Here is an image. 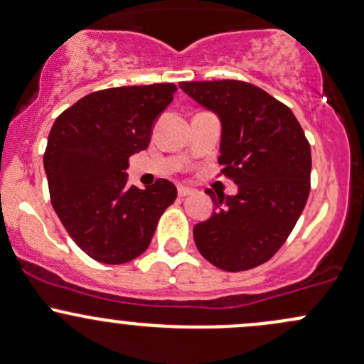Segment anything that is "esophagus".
I'll return each mask as SVG.
<instances>
[{
    "label": "esophagus",
    "mask_w": 364,
    "mask_h": 364,
    "mask_svg": "<svg viewBox=\"0 0 364 364\" xmlns=\"http://www.w3.org/2000/svg\"><path fill=\"white\" fill-rule=\"evenodd\" d=\"M191 194H194V189H191V187H183V186L178 187V196L181 198L191 196Z\"/></svg>",
    "instance_id": "esophagus-1"
}]
</instances>
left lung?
Returning a JSON list of instances; mask_svg holds the SVG:
<instances>
[{
  "label": "left lung",
  "instance_id": "8db88e82",
  "mask_svg": "<svg viewBox=\"0 0 364 364\" xmlns=\"http://www.w3.org/2000/svg\"><path fill=\"white\" fill-rule=\"evenodd\" d=\"M181 88L220 119L222 173L236 196H215L212 217L194 225L203 257L222 271L271 259L295 228L311 191V146L290 107L236 80L183 81Z\"/></svg>",
  "mask_w": 364,
  "mask_h": 364
}]
</instances>
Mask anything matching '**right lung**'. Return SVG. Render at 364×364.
I'll return each mask as SVG.
<instances>
[{
	"label": "right lung",
	"instance_id": "obj_1",
	"mask_svg": "<svg viewBox=\"0 0 364 364\" xmlns=\"http://www.w3.org/2000/svg\"><path fill=\"white\" fill-rule=\"evenodd\" d=\"M171 83L93 92L65 109L48 135L43 166L62 225L88 257L124 264L142 255L177 187L159 178L128 186V159L147 149Z\"/></svg>",
	"mask_w": 364,
	"mask_h": 364
}]
</instances>
